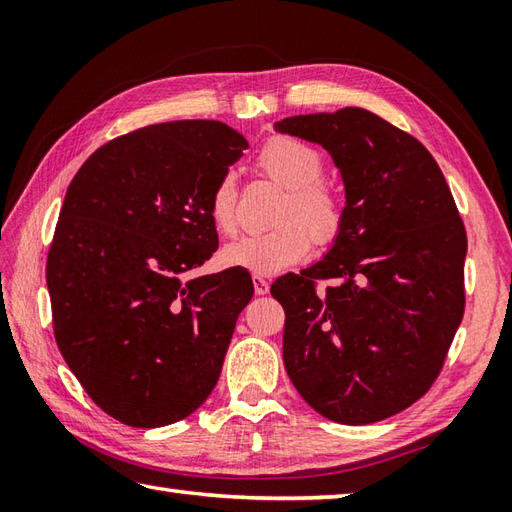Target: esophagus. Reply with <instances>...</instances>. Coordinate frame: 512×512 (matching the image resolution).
Wrapping results in <instances>:
<instances>
[{
    "label": "esophagus",
    "mask_w": 512,
    "mask_h": 512,
    "mask_svg": "<svg viewBox=\"0 0 512 512\" xmlns=\"http://www.w3.org/2000/svg\"><path fill=\"white\" fill-rule=\"evenodd\" d=\"M253 286H255V292H257V295H268V290H270L268 279L255 275V277H253Z\"/></svg>",
    "instance_id": "obj_1"
}]
</instances>
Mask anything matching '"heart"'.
I'll return each instance as SVG.
<instances>
[{
    "mask_svg": "<svg viewBox=\"0 0 512 512\" xmlns=\"http://www.w3.org/2000/svg\"><path fill=\"white\" fill-rule=\"evenodd\" d=\"M323 151L292 136L268 138L257 151L255 169L284 189L275 211L277 228L268 233L239 237L222 250L226 266L242 268L250 275H277L299 264L310 244L332 246L343 233L347 202L343 191L325 173ZM209 215L222 235L237 231V182L233 173L213 184Z\"/></svg>",
    "mask_w": 512,
    "mask_h": 512,
    "instance_id": "b5f03b06",
    "label": "heart"
}]
</instances>
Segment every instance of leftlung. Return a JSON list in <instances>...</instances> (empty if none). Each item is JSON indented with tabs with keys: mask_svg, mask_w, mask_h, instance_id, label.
I'll return each instance as SVG.
<instances>
[{
	"mask_svg": "<svg viewBox=\"0 0 512 512\" xmlns=\"http://www.w3.org/2000/svg\"><path fill=\"white\" fill-rule=\"evenodd\" d=\"M277 129L330 151L347 200L330 253L270 288L286 312V372L328 420H385L436 383L464 317L460 211L429 149L363 107Z\"/></svg>",
	"mask_w": 512,
	"mask_h": 512,
	"instance_id": "1",
	"label": "left lung"
}]
</instances>
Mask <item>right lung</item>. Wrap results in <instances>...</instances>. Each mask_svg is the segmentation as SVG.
I'll return each mask as SVG.
<instances>
[{"label":"right lung","instance_id":"1","mask_svg":"<svg viewBox=\"0 0 512 512\" xmlns=\"http://www.w3.org/2000/svg\"><path fill=\"white\" fill-rule=\"evenodd\" d=\"M246 147L220 121L149 125L96 149L65 193L46 264L54 339L129 427L187 418L220 378L253 279L184 275L217 250L209 195Z\"/></svg>","mask_w":512,"mask_h":512}]
</instances>
